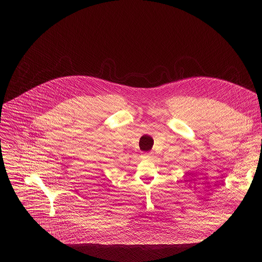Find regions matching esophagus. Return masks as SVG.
Segmentation results:
<instances>
[{"instance_id": "34e87169", "label": "esophagus", "mask_w": 262, "mask_h": 262, "mask_svg": "<svg viewBox=\"0 0 262 262\" xmlns=\"http://www.w3.org/2000/svg\"><path fill=\"white\" fill-rule=\"evenodd\" d=\"M143 158H144V159H148V158H150V154H144V155H143Z\"/></svg>"}]
</instances>
